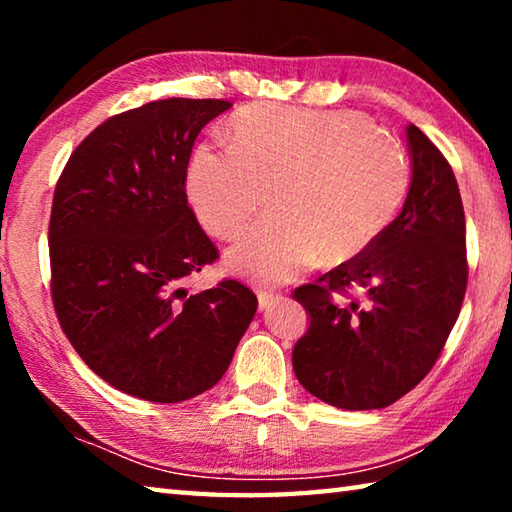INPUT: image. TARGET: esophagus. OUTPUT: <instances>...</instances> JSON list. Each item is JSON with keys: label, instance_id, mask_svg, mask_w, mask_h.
Segmentation results:
<instances>
[{"label": "esophagus", "instance_id": "esophagus-1", "mask_svg": "<svg viewBox=\"0 0 512 512\" xmlns=\"http://www.w3.org/2000/svg\"><path fill=\"white\" fill-rule=\"evenodd\" d=\"M277 300H280V296H277V293H273V291H266V289H259V291H257L259 311H264V309H268L271 305H275Z\"/></svg>", "mask_w": 512, "mask_h": 512}]
</instances>
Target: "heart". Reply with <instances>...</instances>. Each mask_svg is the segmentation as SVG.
Returning a JSON list of instances; mask_svg holds the SVG:
<instances>
[{
    "label": "heart",
    "mask_w": 512,
    "mask_h": 512,
    "mask_svg": "<svg viewBox=\"0 0 512 512\" xmlns=\"http://www.w3.org/2000/svg\"><path fill=\"white\" fill-rule=\"evenodd\" d=\"M230 149L201 144L187 164L189 205L216 239H235L232 271L282 284L318 253L352 259L393 223L409 187V158L397 137L357 110L255 103L223 126Z\"/></svg>",
    "instance_id": "heart-1"
}]
</instances>
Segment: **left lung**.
Segmentation results:
<instances>
[{
  "instance_id": "8db88e82",
  "label": "left lung",
  "mask_w": 512,
  "mask_h": 512,
  "mask_svg": "<svg viewBox=\"0 0 512 512\" xmlns=\"http://www.w3.org/2000/svg\"><path fill=\"white\" fill-rule=\"evenodd\" d=\"M411 187L366 253L293 291L309 329L293 348L307 391L348 411L384 409L429 375L467 287L465 212L454 171L418 126H406ZM352 290L364 305L348 301Z\"/></svg>"
}]
</instances>
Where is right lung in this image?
<instances>
[{
	"mask_svg": "<svg viewBox=\"0 0 512 512\" xmlns=\"http://www.w3.org/2000/svg\"><path fill=\"white\" fill-rule=\"evenodd\" d=\"M232 106L162 99L103 121L69 155L49 219L51 300L97 375L146 402H185L228 370L257 298L237 280L189 293L219 250L187 203L198 133Z\"/></svg>",
	"mask_w": 512,
	"mask_h": 512,
	"instance_id": "add662e5",
	"label": "right lung"
}]
</instances>
